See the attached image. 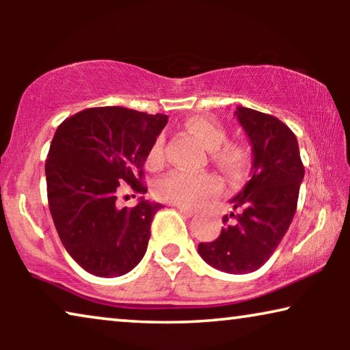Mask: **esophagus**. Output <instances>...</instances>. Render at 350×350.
I'll return each instance as SVG.
<instances>
[{
	"label": "esophagus",
	"instance_id": "esophagus-1",
	"mask_svg": "<svg viewBox=\"0 0 350 350\" xmlns=\"http://www.w3.org/2000/svg\"><path fill=\"white\" fill-rule=\"evenodd\" d=\"M176 208H178V212L183 215V217H186V218H193L194 217V210L181 207V205H176Z\"/></svg>",
	"mask_w": 350,
	"mask_h": 350
}]
</instances>
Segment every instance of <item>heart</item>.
<instances>
[{
  "label": "heart",
  "mask_w": 350,
  "mask_h": 350,
  "mask_svg": "<svg viewBox=\"0 0 350 350\" xmlns=\"http://www.w3.org/2000/svg\"><path fill=\"white\" fill-rule=\"evenodd\" d=\"M185 129L202 142V145L210 150L212 161L223 169L237 172L247 164V150L239 143L226 142L228 132L219 122L205 116H191L185 121ZM164 159V140L157 138L151 146L146 164L150 169H159ZM219 189L221 181L212 174L193 175L176 170L157 181L156 196L165 202L196 208L219 193Z\"/></svg>",
  "instance_id": "obj_1"
}]
</instances>
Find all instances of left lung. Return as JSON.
I'll return each mask as SVG.
<instances>
[{
  "mask_svg": "<svg viewBox=\"0 0 350 350\" xmlns=\"http://www.w3.org/2000/svg\"><path fill=\"white\" fill-rule=\"evenodd\" d=\"M237 121L252 145L250 180L231 199L237 213L212 242L198 247L202 260L228 274H248L265 265L288 231L304 178L299 146L288 126L271 114L237 107Z\"/></svg>",
  "mask_w": 350,
  "mask_h": 350,
  "instance_id": "1",
  "label": "left lung"
}]
</instances>
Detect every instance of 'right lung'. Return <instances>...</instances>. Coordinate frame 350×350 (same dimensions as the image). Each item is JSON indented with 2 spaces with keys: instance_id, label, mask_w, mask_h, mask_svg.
Here are the masks:
<instances>
[{
  "instance_id": "obj_1",
  "label": "right lung",
  "mask_w": 350,
  "mask_h": 350,
  "mask_svg": "<svg viewBox=\"0 0 350 350\" xmlns=\"http://www.w3.org/2000/svg\"><path fill=\"white\" fill-rule=\"evenodd\" d=\"M165 114L122 107L88 108L65 119L46 159L49 210L70 256L97 277H119L145 256L161 204L140 198L119 207L122 183L145 194L143 167Z\"/></svg>"
}]
</instances>
